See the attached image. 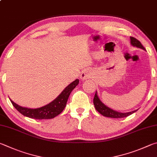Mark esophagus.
I'll return each instance as SVG.
<instances>
[{"mask_svg":"<svg viewBox=\"0 0 157 157\" xmlns=\"http://www.w3.org/2000/svg\"><path fill=\"white\" fill-rule=\"evenodd\" d=\"M92 76H93L92 71L90 70H86L81 73V78L82 80H87V79H88L90 78H92Z\"/></svg>","mask_w":157,"mask_h":157,"instance_id":"obj_1","label":"esophagus"}]
</instances>
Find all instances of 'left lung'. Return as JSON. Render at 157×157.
Segmentation results:
<instances>
[{
  "mask_svg": "<svg viewBox=\"0 0 157 157\" xmlns=\"http://www.w3.org/2000/svg\"><path fill=\"white\" fill-rule=\"evenodd\" d=\"M130 43L131 45L133 47H136L138 48H141L144 50H145V49L144 46L142 45L139 40H138L136 38L130 36ZM93 102H94V107L101 114H102L103 116L106 117H109V118H114V119H119V118H123V117H127L130 116L132 114H133L134 112L137 111H132L130 112H125V113H122V112H117L116 110H114L111 108H109V107L106 106L105 104H104L102 101H101L99 98H98L97 95V92H96L94 100H93Z\"/></svg>",
  "mask_w": 157,
  "mask_h": 157,
  "instance_id": "8db88e82",
  "label": "left lung"
}]
</instances>
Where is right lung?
I'll return each instance as SVG.
<instances>
[{"instance_id": "1", "label": "right lung", "mask_w": 157, "mask_h": 157, "mask_svg": "<svg viewBox=\"0 0 157 157\" xmlns=\"http://www.w3.org/2000/svg\"><path fill=\"white\" fill-rule=\"evenodd\" d=\"M79 83L78 79L71 83L63 91L48 105L38 108H28L18 105L10 99L13 107L24 116L34 119H50L58 116L63 111L67 104L69 96Z\"/></svg>"}]
</instances>
